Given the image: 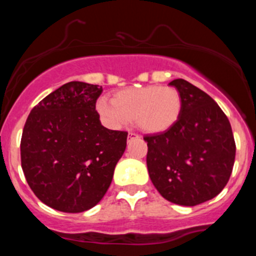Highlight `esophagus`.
Segmentation results:
<instances>
[{
  "label": "esophagus",
  "mask_w": 256,
  "mask_h": 256,
  "mask_svg": "<svg viewBox=\"0 0 256 256\" xmlns=\"http://www.w3.org/2000/svg\"><path fill=\"white\" fill-rule=\"evenodd\" d=\"M137 134H134V132H128V140H132V138H138Z\"/></svg>",
  "instance_id": "1"
}]
</instances>
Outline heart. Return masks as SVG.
Here are the masks:
<instances>
[{"label": "heart", "instance_id": "b5f03b06", "mask_svg": "<svg viewBox=\"0 0 256 256\" xmlns=\"http://www.w3.org/2000/svg\"><path fill=\"white\" fill-rule=\"evenodd\" d=\"M182 107V95L176 88L148 85L120 90L112 101L101 98L98 112L112 128L134 120L142 131L158 134L170 130L178 122Z\"/></svg>", "mask_w": 256, "mask_h": 256}]
</instances>
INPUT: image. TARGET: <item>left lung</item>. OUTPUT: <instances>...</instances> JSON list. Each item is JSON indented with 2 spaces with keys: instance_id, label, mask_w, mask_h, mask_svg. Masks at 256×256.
I'll return each mask as SVG.
<instances>
[{
  "instance_id": "obj_1",
  "label": "left lung",
  "mask_w": 256,
  "mask_h": 256,
  "mask_svg": "<svg viewBox=\"0 0 256 256\" xmlns=\"http://www.w3.org/2000/svg\"><path fill=\"white\" fill-rule=\"evenodd\" d=\"M183 107L170 130L146 134V166L152 184L167 201L196 206L216 198L230 179L236 143L228 116L210 95L184 79Z\"/></svg>"
}]
</instances>
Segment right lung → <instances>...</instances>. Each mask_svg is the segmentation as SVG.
I'll return each instance as SVG.
<instances>
[{"instance_id": "add662e5", "label": "right lung", "mask_w": 256, "mask_h": 256, "mask_svg": "<svg viewBox=\"0 0 256 256\" xmlns=\"http://www.w3.org/2000/svg\"><path fill=\"white\" fill-rule=\"evenodd\" d=\"M102 86L70 82L32 108L20 142L26 182L43 204L80 213L101 201L126 148L128 132L101 125Z\"/></svg>"}]
</instances>
